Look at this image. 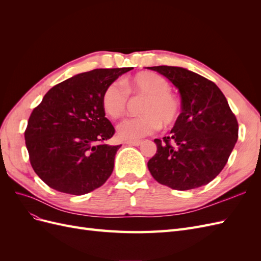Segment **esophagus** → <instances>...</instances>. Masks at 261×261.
<instances>
[{
    "label": "esophagus",
    "mask_w": 261,
    "mask_h": 261,
    "mask_svg": "<svg viewBox=\"0 0 261 261\" xmlns=\"http://www.w3.org/2000/svg\"><path fill=\"white\" fill-rule=\"evenodd\" d=\"M126 145L127 146H140L141 144H143V141H140V140H136V141H126L125 143Z\"/></svg>",
    "instance_id": "1"
}]
</instances>
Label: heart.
I'll return each mask as SVG.
<instances>
[{
  "label": "heart",
  "mask_w": 261,
  "mask_h": 261,
  "mask_svg": "<svg viewBox=\"0 0 261 261\" xmlns=\"http://www.w3.org/2000/svg\"><path fill=\"white\" fill-rule=\"evenodd\" d=\"M123 85L109 84L101 97L103 111L112 118L124 114L128 101V94H140L146 97L138 116L125 118L117 126V137L125 141H136L144 138L163 126L174 124L180 112L178 99L171 93V86L160 75L149 72L136 74ZM126 91L128 92H125Z\"/></svg>",
  "instance_id": "b5f03b06"
}]
</instances>
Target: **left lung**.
Here are the masks:
<instances>
[{
    "label": "left lung",
    "mask_w": 261,
    "mask_h": 261,
    "mask_svg": "<svg viewBox=\"0 0 261 261\" xmlns=\"http://www.w3.org/2000/svg\"><path fill=\"white\" fill-rule=\"evenodd\" d=\"M178 89L181 113L169 136L154 139L156 153L148 161L153 178L177 191L207 185L223 170L238 141L239 124L219 87L177 66L147 67Z\"/></svg>",
    "instance_id": "1"
}]
</instances>
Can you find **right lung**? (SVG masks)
<instances>
[{
  "mask_svg": "<svg viewBox=\"0 0 261 261\" xmlns=\"http://www.w3.org/2000/svg\"><path fill=\"white\" fill-rule=\"evenodd\" d=\"M133 67L97 68L55 85L34 109L25 130L31 167L61 193L85 195L112 174L121 146L107 140L115 129L102 109L106 87Z\"/></svg>",
  "mask_w": 261,
  "mask_h": 261,
  "instance_id": "obj_1",
  "label": "right lung"
}]
</instances>
